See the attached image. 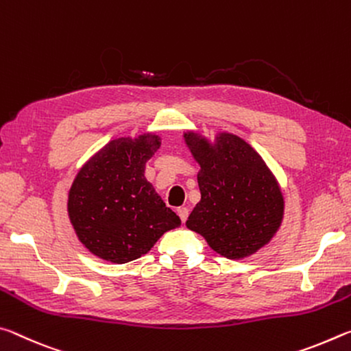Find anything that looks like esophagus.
<instances>
[{
	"label": "esophagus",
	"mask_w": 351,
	"mask_h": 351,
	"mask_svg": "<svg viewBox=\"0 0 351 351\" xmlns=\"http://www.w3.org/2000/svg\"><path fill=\"white\" fill-rule=\"evenodd\" d=\"M177 215H179V217L182 219V222H185L188 219V215H189V210L185 208V206H180L179 210H177Z\"/></svg>",
	"instance_id": "1"
}]
</instances>
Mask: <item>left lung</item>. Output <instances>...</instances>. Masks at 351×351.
I'll return each mask as SVG.
<instances>
[{
    "mask_svg": "<svg viewBox=\"0 0 351 351\" xmlns=\"http://www.w3.org/2000/svg\"><path fill=\"white\" fill-rule=\"evenodd\" d=\"M200 163V202L186 227L217 254L238 260L267 244L283 217V196L263 158L239 136L222 134L216 146L185 134Z\"/></svg>",
    "mask_w": 351,
    "mask_h": 351,
    "instance_id": "8db88e82",
    "label": "left lung"
}]
</instances>
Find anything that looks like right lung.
I'll list each match as a JSON object with an SVG mask.
<instances>
[{"mask_svg": "<svg viewBox=\"0 0 351 351\" xmlns=\"http://www.w3.org/2000/svg\"><path fill=\"white\" fill-rule=\"evenodd\" d=\"M158 147L155 135L119 138L79 171L68 215L91 254L118 264L134 261L165 232L180 226V217L145 179V165Z\"/></svg>", "mask_w": 351, "mask_h": 351, "instance_id": "add662e5", "label": "right lung"}]
</instances>
